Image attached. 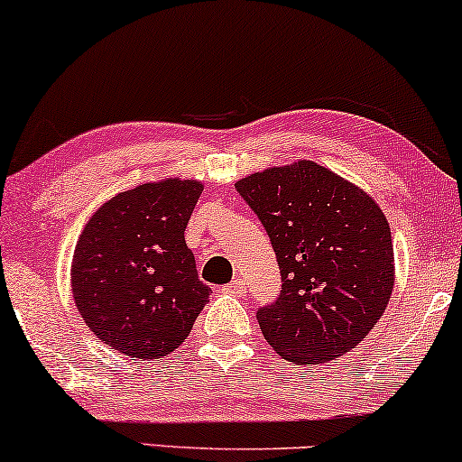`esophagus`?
I'll use <instances>...</instances> for the list:
<instances>
[{
  "label": "esophagus",
  "instance_id": "1",
  "mask_svg": "<svg viewBox=\"0 0 462 462\" xmlns=\"http://www.w3.org/2000/svg\"><path fill=\"white\" fill-rule=\"evenodd\" d=\"M223 291L229 292V295H233V297H244L245 292H248V284H245L244 278H237V280H233L231 284H226Z\"/></svg>",
  "mask_w": 462,
  "mask_h": 462
}]
</instances>
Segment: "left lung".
Segmentation results:
<instances>
[{
	"mask_svg": "<svg viewBox=\"0 0 462 462\" xmlns=\"http://www.w3.org/2000/svg\"><path fill=\"white\" fill-rule=\"evenodd\" d=\"M272 239L282 291L256 320L291 363L333 361L361 344L394 286L391 226L363 189L314 161L236 184Z\"/></svg>",
	"mask_w": 462,
	"mask_h": 462,
	"instance_id": "1",
	"label": "left lung"
}]
</instances>
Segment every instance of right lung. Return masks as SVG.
<instances>
[{"mask_svg":"<svg viewBox=\"0 0 462 462\" xmlns=\"http://www.w3.org/2000/svg\"><path fill=\"white\" fill-rule=\"evenodd\" d=\"M197 180L167 178L106 201L78 237L71 292L88 328L131 358L167 356L189 337L209 289L184 229Z\"/></svg>","mask_w":462,"mask_h":462,"instance_id":"obj_1","label":"right lung"}]
</instances>
